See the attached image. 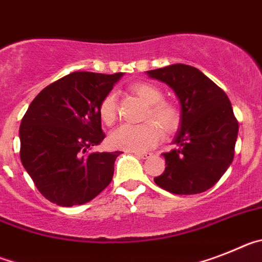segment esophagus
<instances>
[{
    "mask_svg": "<svg viewBox=\"0 0 262 262\" xmlns=\"http://www.w3.org/2000/svg\"><path fill=\"white\" fill-rule=\"evenodd\" d=\"M133 153H134V156H137L138 158H141V159H146L151 156L150 153H138V151H133Z\"/></svg>",
    "mask_w": 262,
    "mask_h": 262,
    "instance_id": "34e87169",
    "label": "esophagus"
}]
</instances>
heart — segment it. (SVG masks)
Returning <instances> with one entry per match:
<instances>
[{"instance_id": "1", "label": "heart", "mask_w": 262, "mask_h": 262, "mask_svg": "<svg viewBox=\"0 0 262 262\" xmlns=\"http://www.w3.org/2000/svg\"><path fill=\"white\" fill-rule=\"evenodd\" d=\"M132 92L147 105L144 115V124L121 125L109 136V144L115 149L126 151H146L158 144L162 130L169 133L179 124V112L177 106L163 101L162 91L150 83H134ZM99 115L106 125H112L117 118V93L111 91L99 104Z\"/></svg>"}]
</instances>
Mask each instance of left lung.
Segmentation results:
<instances>
[{
	"mask_svg": "<svg viewBox=\"0 0 262 262\" xmlns=\"http://www.w3.org/2000/svg\"><path fill=\"white\" fill-rule=\"evenodd\" d=\"M166 83L181 103L177 145L163 153L166 169L156 185L177 195H195L215 186L235 156L238 122L226 92L198 68L171 64L147 71Z\"/></svg>",
	"mask_w": 262,
	"mask_h": 262,
	"instance_id": "8db88e82",
	"label": "left lung"
}]
</instances>
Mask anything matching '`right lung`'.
<instances>
[{
    "label": "right lung",
    "mask_w": 262,
    "mask_h": 262,
    "mask_svg": "<svg viewBox=\"0 0 262 262\" xmlns=\"http://www.w3.org/2000/svg\"><path fill=\"white\" fill-rule=\"evenodd\" d=\"M121 76L122 72H71L43 88L25 113L19 126L21 162L52 203H88L112 182L121 151L90 150L105 138L99 104Z\"/></svg>",
    "instance_id": "1"
}]
</instances>
